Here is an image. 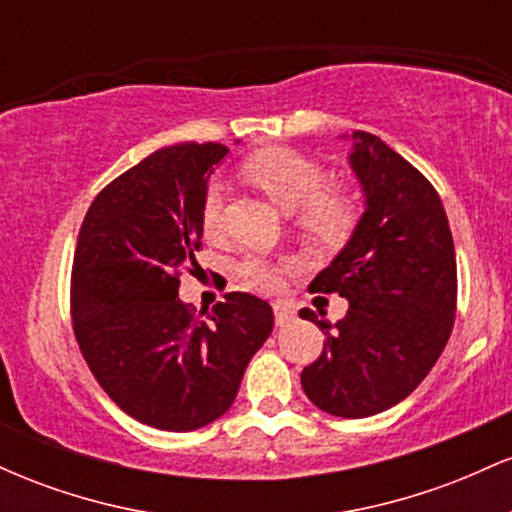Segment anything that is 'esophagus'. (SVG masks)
Segmentation results:
<instances>
[{
    "label": "esophagus",
    "mask_w": 512,
    "mask_h": 512,
    "mask_svg": "<svg viewBox=\"0 0 512 512\" xmlns=\"http://www.w3.org/2000/svg\"><path fill=\"white\" fill-rule=\"evenodd\" d=\"M293 317H296V310H293L291 303H286V301H276L274 303V322H276V327L291 325Z\"/></svg>",
    "instance_id": "34e87169"
}]
</instances>
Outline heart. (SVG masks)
<instances>
[{
	"label": "heart",
	"mask_w": 512,
	"mask_h": 512,
	"mask_svg": "<svg viewBox=\"0 0 512 512\" xmlns=\"http://www.w3.org/2000/svg\"><path fill=\"white\" fill-rule=\"evenodd\" d=\"M243 173L267 192L284 211H296L298 228L317 245H342L358 221V204L342 187H325L327 173L313 158L293 149H264L243 163ZM226 192L219 180L204 187L202 226L207 233L221 231ZM286 260H272L260 252H245L236 262V274L252 289H276Z\"/></svg>",
	"instance_id": "obj_1"
}]
</instances>
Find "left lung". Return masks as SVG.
Wrapping results in <instances>:
<instances>
[{
	"label": "left lung",
	"mask_w": 512,
	"mask_h": 512,
	"mask_svg": "<svg viewBox=\"0 0 512 512\" xmlns=\"http://www.w3.org/2000/svg\"><path fill=\"white\" fill-rule=\"evenodd\" d=\"M351 139L366 211L308 286L339 293L349 310L334 325L310 308L298 313L325 332L301 385L317 409L366 419L409 397L436 366L455 325L457 264L436 187L375 134Z\"/></svg>",
	"instance_id": "8db88e82"
}]
</instances>
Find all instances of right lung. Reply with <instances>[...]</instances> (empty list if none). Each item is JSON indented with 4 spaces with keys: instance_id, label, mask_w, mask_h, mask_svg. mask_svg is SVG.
<instances>
[{
    "instance_id": "obj_1",
    "label": "right lung",
    "mask_w": 512,
    "mask_h": 512,
    "mask_svg": "<svg viewBox=\"0 0 512 512\" xmlns=\"http://www.w3.org/2000/svg\"><path fill=\"white\" fill-rule=\"evenodd\" d=\"M223 144L158 149L86 211L72 264V325L88 368L132 419L195 431L226 414L274 313L231 291L199 320L178 298L180 272L197 267L204 187Z\"/></svg>"
}]
</instances>
